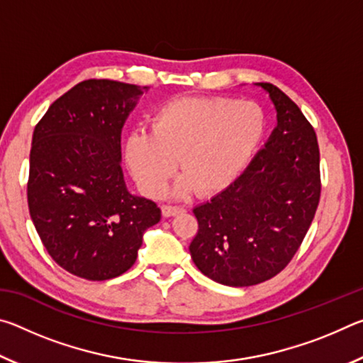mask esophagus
Listing matches in <instances>:
<instances>
[{
  "label": "esophagus",
  "instance_id": "obj_1",
  "mask_svg": "<svg viewBox=\"0 0 363 363\" xmlns=\"http://www.w3.org/2000/svg\"><path fill=\"white\" fill-rule=\"evenodd\" d=\"M184 208L182 206H174V205H163L162 206V213L164 218H169V216H174L177 213H182Z\"/></svg>",
  "mask_w": 363,
  "mask_h": 363
}]
</instances>
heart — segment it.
<instances>
[{
  "label": "heart",
  "instance_id": "obj_1",
  "mask_svg": "<svg viewBox=\"0 0 363 363\" xmlns=\"http://www.w3.org/2000/svg\"><path fill=\"white\" fill-rule=\"evenodd\" d=\"M266 131V115L255 102L229 97H184L153 115L152 131L126 140V160L147 195L163 194L179 158L182 177L174 192L218 194L240 176Z\"/></svg>",
  "mask_w": 363,
  "mask_h": 363
}]
</instances>
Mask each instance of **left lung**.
Instances as JSON below:
<instances>
[{
	"mask_svg": "<svg viewBox=\"0 0 363 363\" xmlns=\"http://www.w3.org/2000/svg\"><path fill=\"white\" fill-rule=\"evenodd\" d=\"M269 93L277 126L248 168L194 208L199 230L190 256L227 286L262 284L281 272L303 243L320 200V152L314 128L284 91Z\"/></svg>",
	"mask_w": 363,
	"mask_h": 363,
	"instance_id": "1",
	"label": "left lung"
}]
</instances>
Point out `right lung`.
<instances>
[{"label": "right lung", "mask_w": 363, "mask_h": 363, "mask_svg": "<svg viewBox=\"0 0 363 363\" xmlns=\"http://www.w3.org/2000/svg\"><path fill=\"white\" fill-rule=\"evenodd\" d=\"M147 89L84 79L35 126L27 199L49 256L77 277L102 281L136 262L144 232L162 211L126 189L121 128Z\"/></svg>", "instance_id": "obj_1"}]
</instances>
